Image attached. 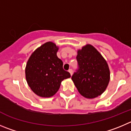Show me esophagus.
Segmentation results:
<instances>
[{
    "mask_svg": "<svg viewBox=\"0 0 131 131\" xmlns=\"http://www.w3.org/2000/svg\"><path fill=\"white\" fill-rule=\"evenodd\" d=\"M68 72H70V75H72V74H73V70H72V69H69Z\"/></svg>",
    "mask_w": 131,
    "mask_h": 131,
    "instance_id": "obj_1",
    "label": "esophagus"
}]
</instances>
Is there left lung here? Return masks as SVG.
<instances>
[{
  "instance_id": "left-lung-1",
  "label": "left lung",
  "mask_w": 131,
  "mask_h": 131,
  "mask_svg": "<svg viewBox=\"0 0 131 131\" xmlns=\"http://www.w3.org/2000/svg\"><path fill=\"white\" fill-rule=\"evenodd\" d=\"M76 59L78 70L72 79L78 92L89 99L102 94L110 81L109 68L105 59L90 45L78 50Z\"/></svg>"
}]
</instances>
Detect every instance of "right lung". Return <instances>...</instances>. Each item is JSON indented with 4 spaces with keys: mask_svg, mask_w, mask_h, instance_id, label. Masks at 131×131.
I'll list each match as a JSON object with an SVG mask.
<instances>
[{
    "mask_svg": "<svg viewBox=\"0 0 131 131\" xmlns=\"http://www.w3.org/2000/svg\"><path fill=\"white\" fill-rule=\"evenodd\" d=\"M58 46L52 42L41 45L31 53L25 68L26 81L37 96L50 97L58 91L61 83L70 78L57 56Z\"/></svg>",
    "mask_w": 131,
    "mask_h": 131,
    "instance_id": "obj_1",
    "label": "right lung"
}]
</instances>
